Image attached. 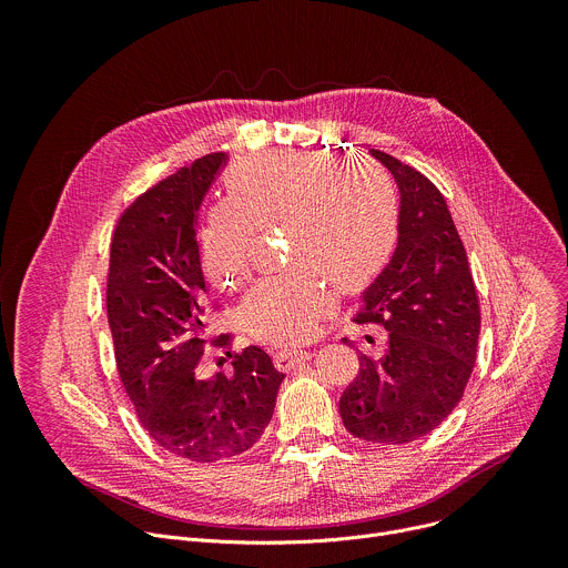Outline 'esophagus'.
<instances>
[{
	"label": "esophagus",
	"mask_w": 568,
	"mask_h": 568,
	"mask_svg": "<svg viewBox=\"0 0 568 568\" xmlns=\"http://www.w3.org/2000/svg\"><path fill=\"white\" fill-rule=\"evenodd\" d=\"M310 357H312V353H310V351L283 348V351H278V353L274 355V362H276V366H278V368L290 371V368H294L298 362H307Z\"/></svg>",
	"instance_id": "34e87169"
}]
</instances>
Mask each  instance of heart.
I'll return each mask as SVG.
<instances>
[{
  "mask_svg": "<svg viewBox=\"0 0 568 568\" xmlns=\"http://www.w3.org/2000/svg\"><path fill=\"white\" fill-rule=\"evenodd\" d=\"M274 229L285 231L290 267L261 278L240 314L258 337L298 344L331 312L333 287L359 292L388 265L399 233L395 184L364 154L272 150L245 159L200 229L211 283L229 290L245 281L256 233Z\"/></svg>",
  "mask_w": 568,
  "mask_h": 568,
  "instance_id": "1",
  "label": "heart"
}]
</instances>
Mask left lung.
<instances>
[{"instance_id":"left-lung-1","label":"left lung","mask_w":568,"mask_h":568,"mask_svg":"<svg viewBox=\"0 0 568 568\" xmlns=\"http://www.w3.org/2000/svg\"><path fill=\"white\" fill-rule=\"evenodd\" d=\"M373 154L402 193L399 235L355 323L388 331V346L382 359L359 353L339 414L355 438L404 445L434 432L460 402L476 362L480 307L443 193L414 166Z\"/></svg>"}]
</instances>
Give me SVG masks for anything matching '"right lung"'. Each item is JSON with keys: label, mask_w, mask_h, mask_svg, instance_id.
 Instances as JSON below:
<instances>
[{"label": "right lung", "mask_w": 568, "mask_h": 568, "mask_svg": "<svg viewBox=\"0 0 568 568\" xmlns=\"http://www.w3.org/2000/svg\"><path fill=\"white\" fill-rule=\"evenodd\" d=\"M224 154L195 159L141 193L119 217L105 285L108 321L121 384L141 427L166 452L215 463L247 452L272 420L283 373L247 346L233 373L200 375L204 346L226 351L231 333L204 339L211 305L195 211Z\"/></svg>", "instance_id": "obj_1"}]
</instances>
